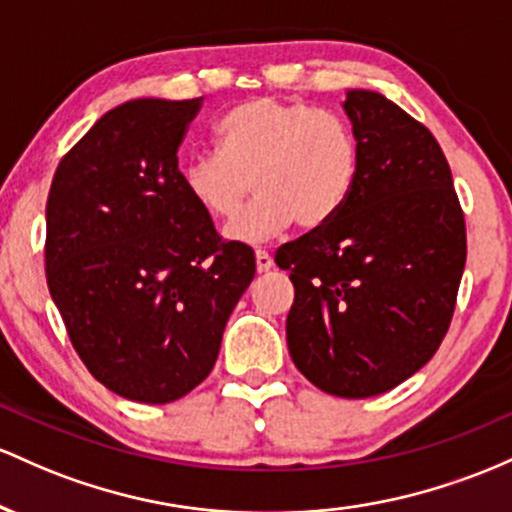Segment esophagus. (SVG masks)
Masks as SVG:
<instances>
[{
	"label": "esophagus",
	"instance_id": "obj_1",
	"mask_svg": "<svg viewBox=\"0 0 512 512\" xmlns=\"http://www.w3.org/2000/svg\"><path fill=\"white\" fill-rule=\"evenodd\" d=\"M273 268V258L266 251H256V271L258 273H268Z\"/></svg>",
	"mask_w": 512,
	"mask_h": 512
}]
</instances>
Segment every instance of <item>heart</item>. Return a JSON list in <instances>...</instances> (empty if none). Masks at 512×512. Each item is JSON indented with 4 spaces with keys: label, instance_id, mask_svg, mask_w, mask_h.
Here are the masks:
<instances>
[{
    "label": "heart",
    "instance_id": "b5f03b06",
    "mask_svg": "<svg viewBox=\"0 0 512 512\" xmlns=\"http://www.w3.org/2000/svg\"><path fill=\"white\" fill-rule=\"evenodd\" d=\"M220 152L183 164V188L200 210L229 222L251 190L259 200L227 237L261 244L297 222L304 232L331 225L360 176V145L336 113L271 96L241 101L217 123Z\"/></svg>",
    "mask_w": 512,
    "mask_h": 512
}]
</instances>
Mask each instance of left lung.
Here are the masks:
<instances>
[{
  "mask_svg": "<svg viewBox=\"0 0 512 512\" xmlns=\"http://www.w3.org/2000/svg\"><path fill=\"white\" fill-rule=\"evenodd\" d=\"M343 111L360 176L331 225L280 246L295 302L292 363L321 392L367 399L409 380L440 348L467 261L464 212L430 130L377 91Z\"/></svg>",
  "mask_w": 512,
  "mask_h": 512,
  "instance_id": "left-lung-1",
  "label": "left lung"
}]
</instances>
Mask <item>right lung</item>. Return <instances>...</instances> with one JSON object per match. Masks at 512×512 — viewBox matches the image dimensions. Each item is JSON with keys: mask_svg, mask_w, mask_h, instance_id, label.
I'll return each instance as SVG.
<instances>
[{"mask_svg": "<svg viewBox=\"0 0 512 512\" xmlns=\"http://www.w3.org/2000/svg\"><path fill=\"white\" fill-rule=\"evenodd\" d=\"M203 99H135L62 157L45 208V275L86 370L169 404L215 367L254 251L222 241L183 188L179 145Z\"/></svg>", "mask_w": 512, "mask_h": 512, "instance_id": "obj_1", "label": "right lung"}]
</instances>
